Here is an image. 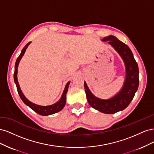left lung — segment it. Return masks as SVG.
I'll return each mask as SVG.
<instances>
[{
  "label": "left lung",
  "instance_id": "obj_1",
  "mask_svg": "<svg viewBox=\"0 0 154 154\" xmlns=\"http://www.w3.org/2000/svg\"><path fill=\"white\" fill-rule=\"evenodd\" d=\"M102 41H109V44L123 60L126 69L123 86L117 94L108 100H102L93 95L85 82L84 87L88 104L101 112L111 114L127 108L133 100L139 86V69L132 51L127 45L112 35L105 37Z\"/></svg>",
  "mask_w": 154,
  "mask_h": 154
}]
</instances>
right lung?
I'll list each match as a JSON object with an SVG mask.
<instances>
[{"label": "right lung", "instance_id": "right-lung-1", "mask_svg": "<svg viewBox=\"0 0 154 154\" xmlns=\"http://www.w3.org/2000/svg\"><path fill=\"white\" fill-rule=\"evenodd\" d=\"M30 44H31V42H30L27 43L25 45V47L22 49V50L21 51V53L19 55V57L17 58L16 63H15V72H14V81H15V83L17 85L18 93V94H19L21 100L23 101V102H24V103L26 105L30 107L32 110H33L35 112H36V113H38V114H40L41 116H49V115L55 114V113L58 112L62 110L64 107L65 105H66V94L67 92L69 85L70 84V82H69L66 84V87H65V89L63 92V94H62L61 98L60 99V100L58 102H57V103L53 104V105H49V106H41V105H36L33 103H32V102L29 101L28 100H27L25 97V96L24 95V94L22 93L20 88L19 83H18V80H17V72H18V64H19V62L20 61L21 58H22L23 55L24 54L26 49L27 48V47H28V45Z\"/></svg>", "mask_w": 154, "mask_h": 154}]
</instances>
